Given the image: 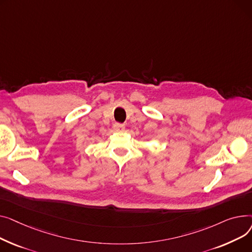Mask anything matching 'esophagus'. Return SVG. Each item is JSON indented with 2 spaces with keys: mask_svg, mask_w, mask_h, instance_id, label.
Instances as JSON below:
<instances>
[{
  "mask_svg": "<svg viewBox=\"0 0 252 252\" xmlns=\"http://www.w3.org/2000/svg\"><path fill=\"white\" fill-rule=\"evenodd\" d=\"M114 129L116 131H123L125 129V125L124 124H120V123H115L114 124Z\"/></svg>",
  "mask_w": 252,
  "mask_h": 252,
  "instance_id": "esophagus-1",
  "label": "esophagus"
}]
</instances>
